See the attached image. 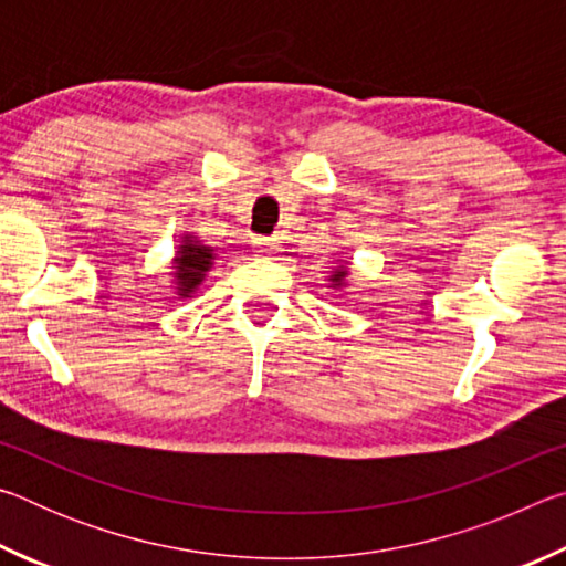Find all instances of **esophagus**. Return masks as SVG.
<instances>
[{
    "label": "esophagus",
    "instance_id": "1",
    "mask_svg": "<svg viewBox=\"0 0 566 566\" xmlns=\"http://www.w3.org/2000/svg\"><path fill=\"white\" fill-rule=\"evenodd\" d=\"M254 247H256V252H262V254H274L276 252V239H266V237H260L254 242Z\"/></svg>",
    "mask_w": 566,
    "mask_h": 566
}]
</instances>
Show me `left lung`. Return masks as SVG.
<instances>
[{"instance_id": "8db88e82", "label": "left lung", "mask_w": 566, "mask_h": 566, "mask_svg": "<svg viewBox=\"0 0 566 566\" xmlns=\"http://www.w3.org/2000/svg\"><path fill=\"white\" fill-rule=\"evenodd\" d=\"M344 274H347V272H334L332 280H334V282H342V276H344Z\"/></svg>"}]
</instances>
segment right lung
Segmentation results:
<instances>
[{
  "mask_svg": "<svg viewBox=\"0 0 566 566\" xmlns=\"http://www.w3.org/2000/svg\"><path fill=\"white\" fill-rule=\"evenodd\" d=\"M212 249L197 244L191 237H185V244L179 247L177 254V290L181 294H189L197 290V284H202L205 272L212 266Z\"/></svg>",
  "mask_w": 566,
  "mask_h": 566,
  "instance_id": "obj_1",
  "label": "right lung"
}]
</instances>
